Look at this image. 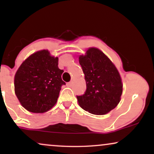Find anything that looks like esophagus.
<instances>
[{
	"label": "esophagus",
	"mask_w": 154,
	"mask_h": 154,
	"mask_svg": "<svg viewBox=\"0 0 154 154\" xmlns=\"http://www.w3.org/2000/svg\"><path fill=\"white\" fill-rule=\"evenodd\" d=\"M72 84H73L72 82H69V83H66V86L67 87H71V86L72 85Z\"/></svg>",
	"instance_id": "obj_1"
}]
</instances>
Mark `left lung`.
Wrapping results in <instances>:
<instances>
[{
    "instance_id": "1",
    "label": "left lung",
    "mask_w": 154,
    "mask_h": 154,
    "mask_svg": "<svg viewBox=\"0 0 154 154\" xmlns=\"http://www.w3.org/2000/svg\"><path fill=\"white\" fill-rule=\"evenodd\" d=\"M87 89L77 96L80 106L94 115H104L117 106L123 92L121 75L114 64L102 51L89 48L79 56Z\"/></svg>"
}]
</instances>
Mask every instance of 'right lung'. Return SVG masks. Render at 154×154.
I'll use <instances>...</instances> for the list:
<instances>
[{
    "mask_svg": "<svg viewBox=\"0 0 154 154\" xmlns=\"http://www.w3.org/2000/svg\"><path fill=\"white\" fill-rule=\"evenodd\" d=\"M64 71L58 67V57L48 50L31 54L20 65L14 75V92L27 111L42 113L49 111L57 102Z\"/></svg>",
    "mask_w": 154,
    "mask_h": 154,
    "instance_id": "1",
    "label": "right lung"
}]
</instances>
